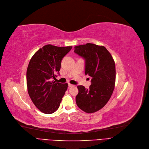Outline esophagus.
I'll use <instances>...</instances> for the list:
<instances>
[{
  "label": "esophagus",
  "instance_id": "1",
  "mask_svg": "<svg viewBox=\"0 0 149 149\" xmlns=\"http://www.w3.org/2000/svg\"><path fill=\"white\" fill-rule=\"evenodd\" d=\"M74 86V85H72V84H68V87H73Z\"/></svg>",
  "mask_w": 149,
  "mask_h": 149
}]
</instances>
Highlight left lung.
Returning <instances> with one entry per match:
<instances>
[{"label": "left lung", "instance_id": "left-lung-1", "mask_svg": "<svg viewBox=\"0 0 149 149\" xmlns=\"http://www.w3.org/2000/svg\"><path fill=\"white\" fill-rule=\"evenodd\" d=\"M74 52L85 60V74L91 79L89 88L82 86L77 87L79 93L76 96V104L85 112H96L107 103L114 90V60L105 47L93 44L76 46Z\"/></svg>", "mask_w": 149, "mask_h": 149}]
</instances>
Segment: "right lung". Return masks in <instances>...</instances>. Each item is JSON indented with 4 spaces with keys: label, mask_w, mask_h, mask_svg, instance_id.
Masks as SVG:
<instances>
[{
    "label": "right lung",
    "mask_w": 149,
    "mask_h": 149,
    "mask_svg": "<svg viewBox=\"0 0 149 149\" xmlns=\"http://www.w3.org/2000/svg\"><path fill=\"white\" fill-rule=\"evenodd\" d=\"M72 47L48 44L40 48L31 58L26 70L28 93L35 106L45 114H52L59 107L67 90V84L56 82L62 58Z\"/></svg>",
    "instance_id": "obj_1"
}]
</instances>
